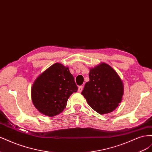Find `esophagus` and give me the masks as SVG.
<instances>
[{"instance_id":"obj_1","label":"esophagus","mask_w":152,"mask_h":152,"mask_svg":"<svg viewBox=\"0 0 152 152\" xmlns=\"http://www.w3.org/2000/svg\"><path fill=\"white\" fill-rule=\"evenodd\" d=\"M83 88H84L83 86H80L79 87V88H78V91H79V93H81V92L82 91V90H83Z\"/></svg>"}]
</instances>
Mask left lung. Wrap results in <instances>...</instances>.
<instances>
[{
	"label": "left lung",
	"instance_id": "8db88e82",
	"mask_svg": "<svg viewBox=\"0 0 152 152\" xmlns=\"http://www.w3.org/2000/svg\"><path fill=\"white\" fill-rule=\"evenodd\" d=\"M89 81L82 94L87 103L100 114L113 112L121 102L124 94L122 81L110 65L102 63L90 70Z\"/></svg>",
	"mask_w": 152,
	"mask_h": 152
}]
</instances>
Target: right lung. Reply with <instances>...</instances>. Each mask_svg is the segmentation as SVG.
Here are the masks:
<instances>
[{"mask_svg":"<svg viewBox=\"0 0 152 152\" xmlns=\"http://www.w3.org/2000/svg\"><path fill=\"white\" fill-rule=\"evenodd\" d=\"M77 90L69 68L57 63L35 80L31 88L32 102L41 113L53 117L63 111L68 99Z\"/></svg>","mask_w":152,"mask_h":152,"instance_id":"1","label":"right lung"}]
</instances>
